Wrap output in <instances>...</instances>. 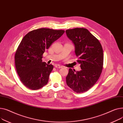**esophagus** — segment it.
<instances>
[{
  "instance_id": "obj_1",
  "label": "esophagus",
  "mask_w": 123,
  "mask_h": 123,
  "mask_svg": "<svg viewBox=\"0 0 123 123\" xmlns=\"http://www.w3.org/2000/svg\"><path fill=\"white\" fill-rule=\"evenodd\" d=\"M55 68H62V67L61 66H60V64H56V65H55Z\"/></svg>"
}]
</instances>
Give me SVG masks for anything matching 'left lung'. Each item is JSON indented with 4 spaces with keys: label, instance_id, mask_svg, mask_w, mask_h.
<instances>
[{
    "label": "left lung",
    "instance_id": "obj_1",
    "mask_svg": "<svg viewBox=\"0 0 123 123\" xmlns=\"http://www.w3.org/2000/svg\"><path fill=\"white\" fill-rule=\"evenodd\" d=\"M66 32L75 46L77 62L81 68L79 71L69 69L67 84L76 93L85 92L96 83L102 73L103 49L99 40L85 28H76Z\"/></svg>",
    "mask_w": 123,
    "mask_h": 123
}]
</instances>
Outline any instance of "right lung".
Returning a JSON list of instances; mask_svg holds the SVG:
<instances>
[{
	"label": "right lung",
	"mask_w": 123,
	"mask_h": 123,
	"mask_svg": "<svg viewBox=\"0 0 123 123\" xmlns=\"http://www.w3.org/2000/svg\"><path fill=\"white\" fill-rule=\"evenodd\" d=\"M64 32L40 28L29 32L22 40L15 53V64L20 80L27 88L38 90L48 83L54 67L42 62L43 55Z\"/></svg>",
	"instance_id": "1"
}]
</instances>
